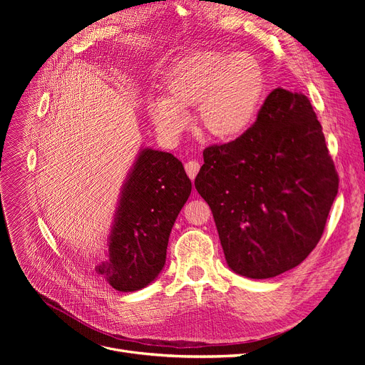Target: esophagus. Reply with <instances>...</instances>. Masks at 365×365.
I'll list each match as a JSON object with an SVG mask.
<instances>
[{
    "mask_svg": "<svg viewBox=\"0 0 365 365\" xmlns=\"http://www.w3.org/2000/svg\"><path fill=\"white\" fill-rule=\"evenodd\" d=\"M185 170L187 173V176L194 180L198 175V171H200V163L198 161H187L185 164Z\"/></svg>",
    "mask_w": 365,
    "mask_h": 365,
    "instance_id": "obj_1",
    "label": "esophagus"
}]
</instances>
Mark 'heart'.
I'll return each mask as SVG.
<instances>
[{
  "label": "heart",
  "instance_id": "1",
  "mask_svg": "<svg viewBox=\"0 0 365 365\" xmlns=\"http://www.w3.org/2000/svg\"><path fill=\"white\" fill-rule=\"evenodd\" d=\"M266 90L257 59L245 53L197 51L170 71L165 96L149 102V117L165 140L187 128V109L198 106L201 128L217 140H234L252 127Z\"/></svg>",
  "mask_w": 365,
  "mask_h": 365
}]
</instances>
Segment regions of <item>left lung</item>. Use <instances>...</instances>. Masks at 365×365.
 I'll use <instances>...</instances> for the list:
<instances>
[{
  "instance_id": "obj_1",
  "label": "left lung",
  "mask_w": 365,
  "mask_h": 365,
  "mask_svg": "<svg viewBox=\"0 0 365 365\" xmlns=\"http://www.w3.org/2000/svg\"><path fill=\"white\" fill-rule=\"evenodd\" d=\"M195 187L235 274L264 279L300 264L321 240L339 189L309 99L275 88L242 136L205 148Z\"/></svg>"
}]
</instances>
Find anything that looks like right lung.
<instances>
[{
	"mask_svg": "<svg viewBox=\"0 0 365 365\" xmlns=\"http://www.w3.org/2000/svg\"><path fill=\"white\" fill-rule=\"evenodd\" d=\"M183 164L168 152L140 149L121 187L108 237V259L94 267L112 289L138 292L165 264L171 227L190 195Z\"/></svg>",
	"mask_w": 365,
	"mask_h": 365,
	"instance_id": "right-lung-1",
	"label": "right lung"
}]
</instances>
